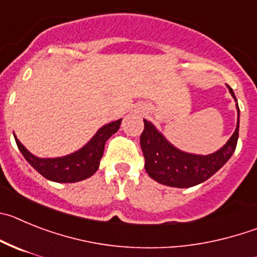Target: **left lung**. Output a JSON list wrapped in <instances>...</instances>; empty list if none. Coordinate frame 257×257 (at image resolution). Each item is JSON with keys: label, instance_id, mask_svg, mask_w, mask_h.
Here are the masks:
<instances>
[{"label": "left lung", "instance_id": "obj_1", "mask_svg": "<svg viewBox=\"0 0 257 257\" xmlns=\"http://www.w3.org/2000/svg\"><path fill=\"white\" fill-rule=\"evenodd\" d=\"M229 93L237 102L232 88ZM237 107L236 130L224 147L213 154L197 155L182 152L169 143L152 122L144 119V131L140 136V145L145 158L148 175L157 182L171 187L187 188L210 178L219 171L234 153L238 140L239 108Z\"/></svg>", "mask_w": 257, "mask_h": 257}]
</instances>
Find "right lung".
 <instances>
[{
    "mask_svg": "<svg viewBox=\"0 0 257 257\" xmlns=\"http://www.w3.org/2000/svg\"><path fill=\"white\" fill-rule=\"evenodd\" d=\"M122 119L104 124L96 131L85 147L60 158H38L33 155L15 136L16 145L30 166L44 178L53 182L72 183L89 178L99 168L105 141L116 134Z\"/></svg>",
    "mask_w": 257,
    "mask_h": 257,
    "instance_id": "right-lung-1",
    "label": "right lung"
}]
</instances>
